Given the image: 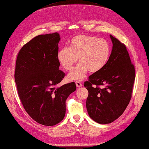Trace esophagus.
I'll return each mask as SVG.
<instances>
[{"label": "esophagus", "instance_id": "34e87169", "mask_svg": "<svg viewBox=\"0 0 149 149\" xmlns=\"http://www.w3.org/2000/svg\"><path fill=\"white\" fill-rule=\"evenodd\" d=\"M76 86L77 88H80L82 86V84L80 81H77L76 82Z\"/></svg>", "mask_w": 149, "mask_h": 149}]
</instances>
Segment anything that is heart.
Wrapping results in <instances>:
<instances>
[{
    "label": "heart",
    "mask_w": 149,
    "mask_h": 149,
    "mask_svg": "<svg viewBox=\"0 0 149 149\" xmlns=\"http://www.w3.org/2000/svg\"><path fill=\"white\" fill-rule=\"evenodd\" d=\"M110 53V45L107 40L93 36L79 35L70 40L69 47L59 49L57 59L64 69L70 70L79 58L80 63L68 78L81 80L89 70L93 73L100 71L107 63Z\"/></svg>",
    "instance_id": "b5f03b06"
}]
</instances>
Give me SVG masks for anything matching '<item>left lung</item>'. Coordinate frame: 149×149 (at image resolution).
<instances>
[{
    "instance_id": "1",
    "label": "left lung",
    "mask_w": 149,
    "mask_h": 149,
    "mask_svg": "<svg viewBox=\"0 0 149 149\" xmlns=\"http://www.w3.org/2000/svg\"><path fill=\"white\" fill-rule=\"evenodd\" d=\"M110 38L113 49L106 65L84 84L88 91V113L101 124L111 123L124 113L131 100L135 77L126 46L111 35ZM98 85L104 87L100 88Z\"/></svg>"
}]
</instances>
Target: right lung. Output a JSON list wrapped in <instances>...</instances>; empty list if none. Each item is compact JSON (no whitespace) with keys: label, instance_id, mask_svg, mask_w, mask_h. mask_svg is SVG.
I'll use <instances>...</instances> for the list:
<instances>
[{"label":"right lung","instance_id":"add662e5","mask_svg":"<svg viewBox=\"0 0 149 149\" xmlns=\"http://www.w3.org/2000/svg\"><path fill=\"white\" fill-rule=\"evenodd\" d=\"M58 33L36 36L25 44L17 55L15 81L25 110L34 120L54 126L65 115V101L76 90L74 82L58 86L65 73L57 59Z\"/></svg>","mask_w":149,"mask_h":149}]
</instances>
